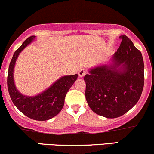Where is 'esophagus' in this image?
<instances>
[{"mask_svg": "<svg viewBox=\"0 0 154 154\" xmlns=\"http://www.w3.org/2000/svg\"><path fill=\"white\" fill-rule=\"evenodd\" d=\"M86 74V71L84 69V68H81V69L79 70L78 71V75L80 77H84L85 74Z\"/></svg>", "mask_w": 154, "mask_h": 154, "instance_id": "1", "label": "esophagus"}]
</instances>
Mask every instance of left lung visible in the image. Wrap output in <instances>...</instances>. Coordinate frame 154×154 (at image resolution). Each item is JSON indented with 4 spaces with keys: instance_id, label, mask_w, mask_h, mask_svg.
<instances>
[{
    "instance_id": "1",
    "label": "left lung",
    "mask_w": 154,
    "mask_h": 154,
    "mask_svg": "<svg viewBox=\"0 0 154 154\" xmlns=\"http://www.w3.org/2000/svg\"><path fill=\"white\" fill-rule=\"evenodd\" d=\"M109 64L90 68L86 74V99L91 109L107 119L123 116L139 101L144 87L142 53L125 35Z\"/></svg>"
}]
</instances>
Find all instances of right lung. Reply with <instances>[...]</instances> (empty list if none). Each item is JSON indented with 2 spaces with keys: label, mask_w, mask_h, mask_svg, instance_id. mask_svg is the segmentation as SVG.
I'll use <instances>...</instances> for the list:
<instances>
[{
  "label": "right lung",
  "mask_w": 154,
  "mask_h": 154,
  "mask_svg": "<svg viewBox=\"0 0 154 154\" xmlns=\"http://www.w3.org/2000/svg\"><path fill=\"white\" fill-rule=\"evenodd\" d=\"M35 36L27 38L14 53L9 66L7 87L14 105L24 115L36 121H47L60 112L64 106L65 97L77 78V74L63 76L49 88L35 96H27L17 89L14 82V68L20 53L33 42Z\"/></svg>",
  "instance_id": "right-lung-1"
}]
</instances>
